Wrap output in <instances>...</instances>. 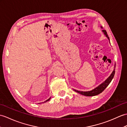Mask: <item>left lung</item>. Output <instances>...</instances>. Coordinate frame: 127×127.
Masks as SVG:
<instances>
[{
	"mask_svg": "<svg viewBox=\"0 0 127 127\" xmlns=\"http://www.w3.org/2000/svg\"><path fill=\"white\" fill-rule=\"evenodd\" d=\"M101 28H102V26H101ZM102 32H103L105 36L108 38V39L109 40V37L108 36L107 31H106L105 30H103ZM115 66L116 65H115L114 69L113 70V71L112 72L111 74L110 75L109 77L106 79L104 82H103L102 84L98 85V87L95 88V89H94L93 90L91 91H78L75 89H73V90L75 91L76 92L81 94L82 95H84L86 96H96V95H98V94H99L100 93H101L102 91H104V90L108 86V85L110 84L111 81H112V79H113V78H114L115 72Z\"/></svg>",
	"mask_w": 127,
	"mask_h": 127,
	"instance_id": "1",
	"label": "left lung"
}]
</instances>
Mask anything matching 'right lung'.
Returning a JSON list of instances; mask_svg holds the SVG:
<instances>
[{
	"label": "right lung",
	"instance_id": "right-lung-1",
	"mask_svg": "<svg viewBox=\"0 0 127 127\" xmlns=\"http://www.w3.org/2000/svg\"><path fill=\"white\" fill-rule=\"evenodd\" d=\"M50 98H51V97H50V98H49L48 99H47V100H46V101H45V102H48V101H49V100L50 99ZM43 103H44V102H43Z\"/></svg>",
	"mask_w": 127,
	"mask_h": 127
}]
</instances>
